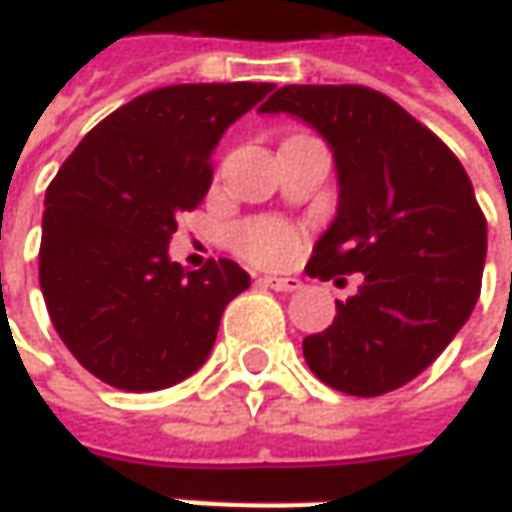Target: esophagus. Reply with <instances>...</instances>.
Masks as SVG:
<instances>
[{"label":"esophagus","mask_w":512,"mask_h":512,"mask_svg":"<svg viewBox=\"0 0 512 512\" xmlns=\"http://www.w3.org/2000/svg\"><path fill=\"white\" fill-rule=\"evenodd\" d=\"M260 283L263 286H269L274 291H300L303 289V283L297 280V277H274V274H266V277H260Z\"/></svg>","instance_id":"1"}]
</instances>
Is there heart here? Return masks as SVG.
<instances>
[{
  "label": "heart",
  "instance_id": "1",
  "mask_svg": "<svg viewBox=\"0 0 512 512\" xmlns=\"http://www.w3.org/2000/svg\"><path fill=\"white\" fill-rule=\"evenodd\" d=\"M238 249L257 263H286L300 252V235L286 223L260 221L240 232Z\"/></svg>",
  "mask_w": 512,
  "mask_h": 512
}]
</instances>
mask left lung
Returning a JSON list of instances; mask_svg holds the SVG:
<instances>
[{"label": "left lung", "mask_w": 512, "mask_h": 512, "mask_svg": "<svg viewBox=\"0 0 512 512\" xmlns=\"http://www.w3.org/2000/svg\"><path fill=\"white\" fill-rule=\"evenodd\" d=\"M260 113L323 135L337 169V218L314 243L309 277L360 291L303 340L314 377L379 397L422 374L465 326L482 291L487 221L459 158L397 101L360 84H289Z\"/></svg>", "instance_id": "1"}]
</instances>
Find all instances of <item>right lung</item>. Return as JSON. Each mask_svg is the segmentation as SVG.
Listing matches in <instances>:
<instances>
[{"mask_svg":"<svg viewBox=\"0 0 512 512\" xmlns=\"http://www.w3.org/2000/svg\"><path fill=\"white\" fill-rule=\"evenodd\" d=\"M274 84H172L81 138L47 186L39 283L70 354L121 391H161L201 368L223 309L252 277L235 260H169L181 212L212 184L223 133Z\"/></svg>","mask_w":512,"mask_h":512,"instance_id":"add662e5","label":"right lung"}]
</instances>
